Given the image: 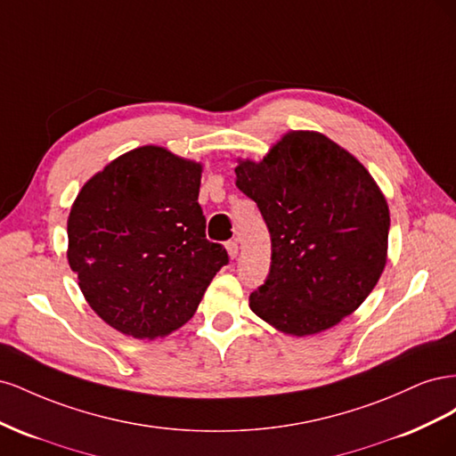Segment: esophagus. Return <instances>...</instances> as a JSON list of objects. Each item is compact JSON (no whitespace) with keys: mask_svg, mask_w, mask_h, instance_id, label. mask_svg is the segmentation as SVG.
<instances>
[{"mask_svg":"<svg viewBox=\"0 0 456 456\" xmlns=\"http://www.w3.org/2000/svg\"><path fill=\"white\" fill-rule=\"evenodd\" d=\"M226 251L230 255V258H238V241L236 240L226 241Z\"/></svg>","mask_w":456,"mask_h":456,"instance_id":"34e87169","label":"esophagus"}]
</instances>
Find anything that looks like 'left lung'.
Returning <instances> with one entry per match:
<instances>
[{
	"label": "left lung",
	"instance_id": "left-lung-1",
	"mask_svg": "<svg viewBox=\"0 0 456 456\" xmlns=\"http://www.w3.org/2000/svg\"><path fill=\"white\" fill-rule=\"evenodd\" d=\"M236 186L265 216L270 273L251 310L308 337L363 305L388 260L390 211L375 178L329 136L289 131L260 161L238 158Z\"/></svg>",
	"mask_w": 456,
	"mask_h": 456
}]
</instances>
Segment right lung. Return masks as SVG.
Instances as JSON below:
<instances>
[{
  "label": "right lung",
  "instance_id": "add662e5",
  "mask_svg": "<svg viewBox=\"0 0 456 456\" xmlns=\"http://www.w3.org/2000/svg\"><path fill=\"white\" fill-rule=\"evenodd\" d=\"M201 171L146 144L93 175L72 203L68 265L87 305L123 335L154 340L181 329L228 262L205 238Z\"/></svg>",
  "mask_w": 456,
  "mask_h": 456
}]
</instances>
